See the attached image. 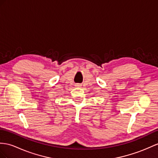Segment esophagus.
<instances>
[{
    "instance_id": "obj_1",
    "label": "esophagus",
    "mask_w": 158,
    "mask_h": 158,
    "mask_svg": "<svg viewBox=\"0 0 158 158\" xmlns=\"http://www.w3.org/2000/svg\"><path fill=\"white\" fill-rule=\"evenodd\" d=\"M75 86H76V87H79V86H81V85H80V84H76Z\"/></svg>"
}]
</instances>
